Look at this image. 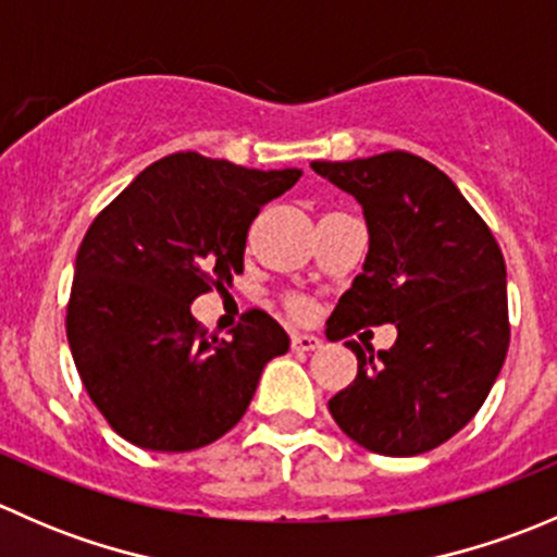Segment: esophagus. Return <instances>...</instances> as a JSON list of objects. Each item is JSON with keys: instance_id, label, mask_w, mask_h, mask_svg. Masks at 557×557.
Segmentation results:
<instances>
[{"instance_id": "1", "label": "esophagus", "mask_w": 557, "mask_h": 557, "mask_svg": "<svg viewBox=\"0 0 557 557\" xmlns=\"http://www.w3.org/2000/svg\"><path fill=\"white\" fill-rule=\"evenodd\" d=\"M320 347V339L312 334H290V350L294 352H312Z\"/></svg>"}]
</instances>
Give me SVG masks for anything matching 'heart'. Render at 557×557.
I'll return each instance as SVG.
<instances>
[{
	"label": "heart",
	"instance_id": "obj_1",
	"mask_svg": "<svg viewBox=\"0 0 557 557\" xmlns=\"http://www.w3.org/2000/svg\"><path fill=\"white\" fill-rule=\"evenodd\" d=\"M280 305H283V312L294 320L310 318V312H312L310 299L301 294H283L280 296Z\"/></svg>",
	"mask_w": 557,
	"mask_h": 557
}]
</instances>
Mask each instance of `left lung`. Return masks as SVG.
<instances>
[{
    "instance_id": "1",
    "label": "left lung",
    "mask_w": 557,
    "mask_h": 557,
    "mask_svg": "<svg viewBox=\"0 0 557 557\" xmlns=\"http://www.w3.org/2000/svg\"><path fill=\"white\" fill-rule=\"evenodd\" d=\"M363 207V272L325 323L329 339L363 325L398 329L380 361L358 342V374L329 401L331 418L367 450L420 455L476 414L509 347L507 267L480 212L445 172L407 150L312 161Z\"/></svg>"
}]
</instances>
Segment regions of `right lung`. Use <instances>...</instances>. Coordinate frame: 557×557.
<instances>
[{
  "instance_id": "right-lung-1",
  "label": "right lung",
  "mask_w": 557,
  "mask_h": 557,
  "mask_svg": "<svg viewBox=\"0 0 557 557\" xmlns=\"http://www.w3.org/2000/svg\"><path fill=\"white\" fill-rule=\"evenodd\" d=\"M299 177L172 153L94 218L66 339L88 396L126 442L188 453L221 440L243 420L267 361L288 352V334L263 310L243 312L232 339H218L190 301L243 272L250 223Z\"/></svg>"
}]
</instances>
